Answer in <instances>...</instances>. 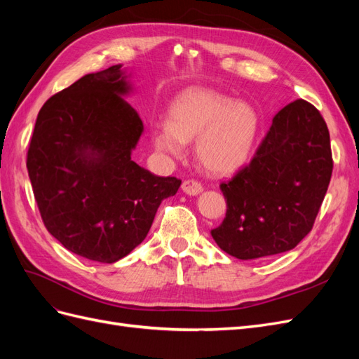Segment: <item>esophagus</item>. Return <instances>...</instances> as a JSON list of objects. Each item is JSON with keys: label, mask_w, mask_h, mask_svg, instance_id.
<instances>
[{"label": "esophagus", "mask_w": 359, "mask_h": 359, "mask_svg": "<svg viewBox=\"0 0 359 359\" xmlns=\"http://www.w3.org/2000/svg\"><path fill=\"white\" fill-rule=\"evenodd\" d=\"M181 189L184 193L189 194V196H198V194H201L203 191V187L201 186V184L198 181H193V180L184 181Z\"/></svg>", "instance_id": "esophagus-1"}]
</instances>
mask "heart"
Returning a JSON list of instances; mask_svg holds the SVG:
<instances>
[{
  "instance_id": "1",
  "label": "heart",
  "mask_w": 359,
  "mask_h": 359,
  "mask_svg": "<svg viewBox=\"0 0 359 359\" xmlns=\"http://www.w3.org/2000/svg\"><path fill=\"white\" fill-rule=\"evenodd\" d=\"M259 135V115L243 100L202 86L182 90L169 106L168 123L151 128L158 153L182 157L194 139V157L212 175H229L252 154Z\"/></svg>"
}]
</instances>
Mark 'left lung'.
<instances>
[{
    "instance_id": "left-lung-1",
    "label": "left lung",
    "mask_w": 359,
    "mask_h": 359,
    "mask_svg": "<svg viewBox=\"0 0 359 359\" xmlns=\"http://www.w3.org/2000/svg\"><path fill=\"white\" fill-rule=\"evenodd\" d=\"M332 173L330 132L313 104L295 100L274 118L252 163L220 189L223 223L211 231L236 259L295 248L313 227Z\"/></svg>"
}]
</instances>
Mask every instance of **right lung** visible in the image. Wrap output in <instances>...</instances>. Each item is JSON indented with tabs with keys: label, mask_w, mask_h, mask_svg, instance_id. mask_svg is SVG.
<instances>
[{
	"label": "right lung",
	"mask_w": 359,
	"mask_h": 359,
	"mask_svg": "<svg viewBox=\"0 0 359 359\" xmlns=\"http://www.w3.org/2000/svg\"><path fill=\"white\" fill-rule=\"evenodd\" d=\"M132 74L116 64L52 95L37 115L28 175L49 233L69 252L114 264L145 240L161 201L181 181L132 160L144 124L124 97Z\"/></svg>",
	"instance_id": "obj_1"
}]
</instances>
